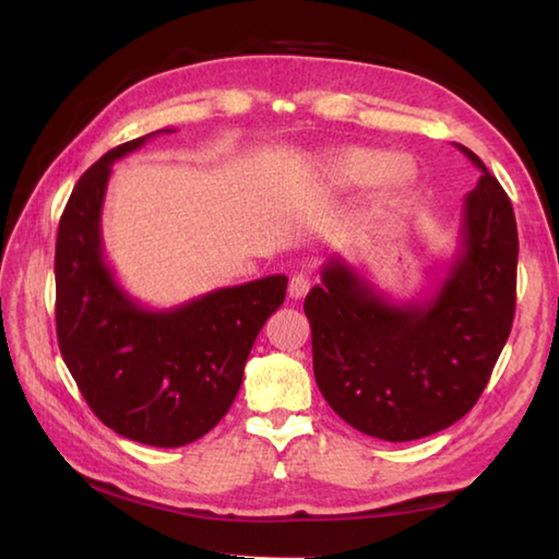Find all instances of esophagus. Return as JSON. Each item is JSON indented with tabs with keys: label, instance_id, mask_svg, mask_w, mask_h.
<instances>
[{
	"label": "esophagus",
	"instance_id": "obj_1",
	"mask_svg": "<svg viewBox=\"0 0 559 559\" xmlns=\"http://www.w3.org/2000/svg\"><path fill=\"white\" fill-rule=\"evenodd\" d=\"M309 289H311V277L304 275V272H296V275L289 280L292 299H301V296L309 294Z\"/></svg>",
	"mask_w": 559,
	"mask_h": 559
}]
</instances>
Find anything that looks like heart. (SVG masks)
Here are the masks:
<instances>
[{
	"label": "heart",
	"mask_w": 559,
	"mask_h": 559,
	"mask_svg": "<svg viewBox=\"0 0 559 559\" xmlns=\"http://www.w3.org/2000/svg\"><path fill=\"white\" fill-rule=\"evenodd\" d=\"M328 170L337 183L359 186L373 180V186L383 195H391L413 183V168L403 158L383 162L379 152L371 150H345L328 158Z\"/></svg>",
	"instance_id": "obj_1"
}]
</instances>
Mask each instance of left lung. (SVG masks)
I'll return each instance as SVG.
<instances>
[{"mask_svg": "<svg viewBox=\"0 0 559 559\" xmlns=\"http://www.w3.org/2000/svg\"><path fill=\"white\" fill-rule=\"evenodd\" d=\"M483 170L463 204L461 250L427 301L393 304L345 260L330 258L304 301L313 373L347 425L383 441L451 427L485 391L516 309L519 234L499 180Z\"/></svg>", "mask_w": 559, "mask_h": 559, "instance_id": "1", "label": "left lung"}]
</instances>
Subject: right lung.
<instances>
[{"label":"right lung","instance_id":"obj_1","mask_svg":"<svg viewBox=\"0 0 559 559\" xmlns=\"http://www.w3.org/2000/svg\"><path fill=\"white\" fill-rule=\"evenodd\" d=\"M158 132L110 150L74 186L57 229L55 321L67 369L100 423L146 447L176 449L229 413L287 277L216 289L166 311L144 309L120 287L100 241L108 178L118 158Z\"/></svg>","mask_w":559,"mask_h":559}]
</instances>
